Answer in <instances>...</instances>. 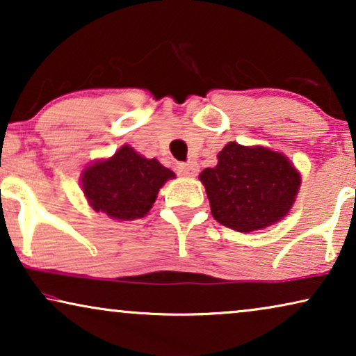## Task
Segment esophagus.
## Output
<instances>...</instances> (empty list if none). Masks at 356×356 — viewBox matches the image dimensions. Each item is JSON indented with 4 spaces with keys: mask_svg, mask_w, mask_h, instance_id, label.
Segmentation results:
<instances>
[{
    "mask_svg": "<svg viewBox=\"0 0 356 356\" xmlns=\"http://www.w3.org/2000/svg\"><path fill=\"white\" fill-rule=\"evenodd\" d=\"M177 170L179 175H183V177H196L199 172V167L196 162H188V163H178Z\"/></svg>",
    "mask_w": 356,
    "mask_h": 356,
    "instance_id": "1",
    "label": "esophagus"
}]
</instances>
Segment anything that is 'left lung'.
<instances>
[{"label": "left lung", "mask_w": 356, "mask_h": 356, "mask_svg": "<svg viewBox=\"0 0 356 356\" xmlns=\"http://www.w3.org/2000/svg\"><path fill=\"white\" fill-rule=\"evenodd\" d=\"M213 168L199 175L213 218L232 230L250 233L274 225L293 206L301 177L284 154L228 143Z\"/></svg>", "instance_id": "left-lung-1"}]
</instances>
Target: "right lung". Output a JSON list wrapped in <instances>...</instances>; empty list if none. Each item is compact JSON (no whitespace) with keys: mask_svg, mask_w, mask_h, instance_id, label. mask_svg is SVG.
Returning <instances> with one entry per match:
<instances>
[{"mask_svg":"<svg viewBox=\"0 0 356 356\" xmlns=\"http://www.w3.org/2000/svg\"><path fill=\"white\" fill-rule=\"evenodd\" d=\"M172 178L175 173L157 159H145L123 145L113 157L89 165L82 172L81 184L95 212L116 220H134L147 216L159 189Z\"/></svg>","mask_w":356,"mask_h":356,"instance_id":"right-lung-1","label":"right lung"}]
</instances>
